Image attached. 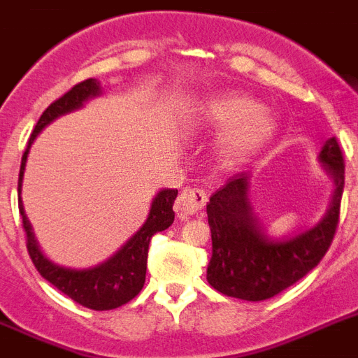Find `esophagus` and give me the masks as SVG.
<instances>
[{
    "label": "esophagus",
    "instance_id": "esophagus-1",
    "mask_svg": "<svg viewBox=\"0 0 358 358\" xmlns=\"http://www.w3.org/2000/svg\"><path fill=\"white\" fill-rule=\"evenodd\" d=\"M208 201V194L203 188H186L176 201V212L179 219H185L186 215H194L204 208V204Z\"/></svg>",
    "mask_w": 358,
    "mask_h": 358
}]
</instances>
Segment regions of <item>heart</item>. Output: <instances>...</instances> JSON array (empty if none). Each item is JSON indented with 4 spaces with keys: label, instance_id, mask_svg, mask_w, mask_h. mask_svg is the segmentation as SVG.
<instances>
[{
    "label": "heart",
    "instance_id": "1",
    "mask_svg": "<svg viewBox=\"0 0 358 358\" xmlns=\"http://www.w3.org/2000/svg\"><path fill=\"white\" fill-rule=\"evenodd\" d=\"M188 121L195 130L221 132L215 155L224 166H237L255 157L277 132L273 115L259 101L239 92L201 101Z\"/></svg>",
    "mask_w": 358,
    "mask_h": 358
}]
</instances>
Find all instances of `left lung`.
Returning a JSON list of instances; mask_svg holds the SVG:
<instances>
[{
	"instance_id": "left-lung-1",
	"label": "left lung",
	"mask_w": 358,
	"mask_h": 358,
	"mask_svg": "<svg viewBox=\"0 0 358 358\" xmlns=\"http://www.w3.org/2000/svg\"><path fill=\"white\" fill-rule=\"evenodd\" d=\"M319 163L333 181L328 212L315 226L282 239L268 235L253 212L250 173H237L210 197L212 259L206 279L212 288L243 301H266L319 264L335 237L344 190V157L335 137L324 143Z\"/></svg>"
}]
</instances>
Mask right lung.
<instances>
[{
	"label": "right lung",
	"mask_w": 358,
	"mask_h": 358,
	"mask_svg": "<svg viewBox=\"0 0 358 358\" xmlns=\"http://www.w3.org/2000/svg\"><path fill=\"white\" fill-rule=\"evenodd\" d=\"M101 94V83L97 79H87L83 83H78L74 88H70L65 96L54 101L48 106L43 115L39 117L38 124L34 128L32 136L29 139L25 154L21 157L20 181H17V197H20V213L23 219V228L27 234V250L32 259L36 270L41 273L45 280L56 286L66 297L76 301L78 304L96 311L114 310V308L123 306L128 301H132L137 293L145 286L146 277V259H148V244L157 231L166 230L173 222V201L177 197V190L159 192L152 201L150 213L146 217L145 224L136 231V234L127 241V243L105 262L97 266L85 268V270H76V268L59 266L56 262L41 252L36 235L32 231L30 221L27 219L23 201H21V186H23V173H25L27 157H29L30 146L34 139L39 136L43 128L61 117V115L70 114L74 110L81 108L88 99Z\"/></svg>",
	"instance_id": "right-lung-1"
}]
</instances>
